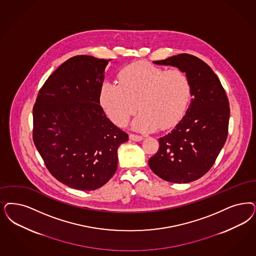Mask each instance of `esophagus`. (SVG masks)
Segmentation results:
<instances>
[{"label": "esophagus", "instance_id": "1", "mask_svg": "<svg viewBox=\"0 0 256 256\" xmlns=\"http://www.w3.org/2000/svg\"><path fill=\"white\" fill-rule=\"evenodd\" d=\"M130 140H132V141H142V136H141V135H137V134H134V133H130Z\"/></svg>", "mask_w": 256, "mask_h": 256}]
</instances>
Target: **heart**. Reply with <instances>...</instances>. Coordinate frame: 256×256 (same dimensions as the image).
<instances>
[{"label": "heart", "instance_id": "1", "mask_svg": "<svg viewBox=\"0 0 256 256\" xmlns=\"http://www.w3.org/2000/svg\"><path fill=\"white\" fill-rule=\"evenodd\" d=\"M101 103L106 114L123 126L138 108L133 128L152 132L166 130L180 121L191 99V83L180 69L166 70L148 62H136L119 74L118 85L104 83Z\"/></svg>", "mask_w": 256, "mask_h": 256}]
</instances>
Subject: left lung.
<instances>
[{"label": "left lung", "instance_id": "obj_1", "mask_svg": "<svg viewBox=\"0 0 256 256\" xmlns=\"http://www.w3.org/2000/svg\"><path fill=\"white\" fill-rule=\"evenodd\" d=\"M154 63L186 72L193 98L180 122L160 138L159 150L148 164L166 182H191L211 169L227 140L229 99L211 67L194 56L180 54Z\"/></svg>", "mask_w": 256, "mask_h": 256}]
</instances>
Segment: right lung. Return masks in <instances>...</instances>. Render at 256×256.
<instances>
[{
	"mask_svg": "<svg viewBox=\"0 0 256 256\" xmlns=\"http://www.w3.org/2000/svg\"><path fill=\"white\" fill-rule=\"evenodd\" d=\"M110 60L76 56L40 90L33 106V141L51 175L70 188L90 191L117 169V150L128 140L100 105Z\"/></svg>",
	"mask_w": 256,
	"mask_h": 256,
	"instance_id": "right-lung-1",
	"label": "right lung"
}]
</instances>
